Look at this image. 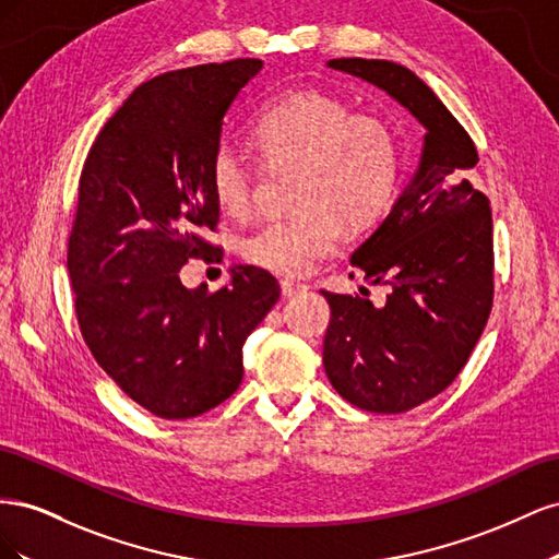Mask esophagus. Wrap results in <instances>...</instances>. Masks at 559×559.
Instances as JSON below:
<instances>
[{"instance_id": "34e87169", "label": "esophagus", "mask_w": 559, "mask_h": 559, "mask_svg": "<svg viewBox=\"0 0 559 559\" xmlns=\"http://www.w3.org/2000/svg\"><path fill=\"white\" fill-rule=\"evenodd\" d=\"M280 289H282V296L284 298H292V296H296V294H300V292H306V284H300V282H294V280H280Z\"/></svg>"}]
</instances>
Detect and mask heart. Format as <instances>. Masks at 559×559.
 <instances>
[{
    "mask_svg": "<svg viewBox=\"0 0 559 559\" xmlns=\"http://www.w3.org/2000/svg\"><path fill=\"white\" fill-rule=\"evenodd\" d=\"M251 140L273 165H306L294 216L267 218L242 238V257L277 275L306 273L343 240V216L361 226L394 195L399 144L392 128L357 114L345 99L294 91L267 105ZM210 183L218 205L245 216L257 195V175L245 151L226 140L214 148Z\"/></svg>",
    "mask_w": 559,
    "mask_h": 559,
    "instance_id": "b5f03b06",
    "label": "heart"
}]
</instances>
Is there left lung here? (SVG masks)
Returning a JSON list of instances; mask_svg holds the SVG:
<instances>
[{"mask_svg": "<svg viewBox=\"0 0 559 559\" xmlns=\"http://www.w3.org/2000/svg\"><path fill=\"white\" fill-rule=\"evenodd\" d=\"M326 64L373 83L425 128L411 183L349 259L370 284L389 286L384 306L321 292L331 306L324 368L335 392L368 413H405L452 384L487 324L492 210L466 179L476 144L425 81L389 60Z\"/></svg>", "mask_w": 559, "mask_h": 559, "instance_id": "8db88e82", "label": "left lung"}]
</instances>
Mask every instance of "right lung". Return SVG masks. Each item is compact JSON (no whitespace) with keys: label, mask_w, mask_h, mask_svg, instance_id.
I'll list each match as a JSON object with an SVG mask.
<instances>
[{"label":"right lung","mask_w":559,"mask_h":559,"mask_svg":"<svg viewBox=\"0 0 559 559\" xmlns=\"http://www.w3.org/2000/svg\"><path fill=\"white\" fill-rule=\"evenodd\" d=\"M253 58L142 83L88 151L67 247L81 335L105 373L163 419L216 408L240 386L242 347L280 298L277 280L235 265L214 294L186 289L191 259L222 263L210 160Z\"/></svg>","instance_id":"obj_1"}]
</instances>
